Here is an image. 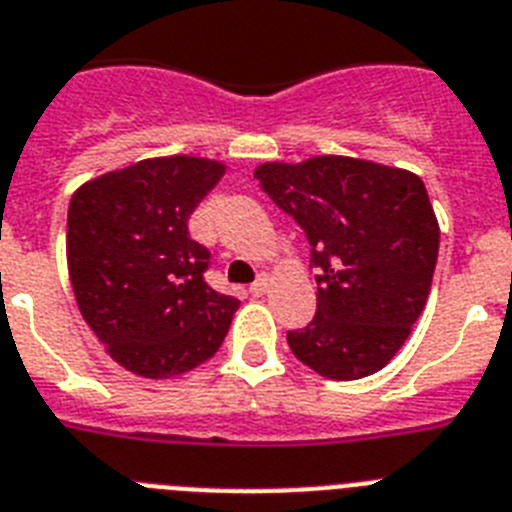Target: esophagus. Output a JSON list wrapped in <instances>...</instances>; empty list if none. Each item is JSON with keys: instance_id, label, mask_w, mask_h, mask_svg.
<instances>
[{"instance_id": "34e87169", "label": "esophagus", "mask_w": 512, "mask_h": 512, "mask_svg": "<svg viewBox=\"0 0 512 512\" xmlns=\"http://www.w3.org/2000/svg\"><path fill=\"white\" fill-rule=\"evenodd\" d=\"M268 286H270L268 275H260V278L250 286V293L252 296H262V293H268Z\"/></svg>"}]
</instances>
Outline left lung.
<instances>
[{
	"instance_id": "left-lung-1",
	"label": "left lung",
	"mask_w": 512,
	"mask_h": 512,
	"mask_svg": "<svg viewBox=\"0 0 512 512\" xmlns=\"http://www.w3.org/2000/svg\"><path fill=\"white\" fill-rule=\"evenodd\" d=\"M260 188L304 229L317 275V314L288 348L324 379L381 371L425 309L441 229L425 182L368 159L265 162Z\"/></svg>"
}]
</instances>
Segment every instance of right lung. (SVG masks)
I'll list each match as a JSON object with an SVG mask.
<instances>
[{"mask_svg": "<svg viewBox=\"0 0 512 512\" xmlns=\"http://www.w3.org/2000/svg\"><path fill=\"white\" fill-rule=\"evenodd\" d=\"M226 164L190 154L141 159L71 195L66 262L77 306L118 366L175 379L221 348L234 296L213 291L208 250L188 234Z\"/></svg>", "mask_w": 512, "mask_h": 512, "instance_id": "right-lung-1", "label": "right lung"}]
</instances>
